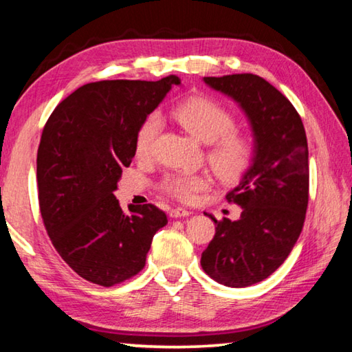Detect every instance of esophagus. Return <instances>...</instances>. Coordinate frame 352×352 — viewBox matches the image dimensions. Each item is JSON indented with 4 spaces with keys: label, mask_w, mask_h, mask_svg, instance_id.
I'll list each match as a JSON object with an SVG mask.
<instances>
[{
    "label": "esophagus",
    "mask_w": 352,
    "mask_h": 352,
    "mask_svg": "<svg viewBox=\"0 0 352 352\" xmlns=\"http://www.w3.org/2000/svg\"><path fill=\"white\" fill-rule=\"evenodd\" d=\"M169 216L172 219H178V217H188L190 216V212L188 210H184V208H174V210H170Z\"/></svg>",
    "instance_id": "34e87169"
}]
</instances>
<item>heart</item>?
Masks as SVG:
<instances>
[{"label":"heart","instance_id":"1","mask_svg":"<svg viewBox=\"0 0 352 352\" xmlns=\"http://www.w3.org/2000/svg\"><path fill=\"white\" fill-rule=\"evenodd\" d=\"M177 121L204 144H210L206 158L212 170L222 180H237L248 169L254 157V146L250 136L236 132V118L222 104L210 98H190L175 109ZM162 116L148 115L136 132L135 148L140 157L153 151L155 141L162 132ZM205 174H169L160 188L164 194L180 201H190L210 186Z\"/></svg>","mask_w":352,"mask_h":352}]
</instances>
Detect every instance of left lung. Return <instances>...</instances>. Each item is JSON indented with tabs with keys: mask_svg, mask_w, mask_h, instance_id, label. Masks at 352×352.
<instances>
[{
	"mask_svg": "<svg viewBox=\"0 0 352 352\" xmlns=\"http://www.w3.org/2000/svg\"><path fill=\"white\" fill-rule=\"evenodd\" d=\"M204 82L245 113L254 157L226 194L242 208L241 219L217 222L210 214L216 234L200 264L219 284L248 287L269 278L300 237L309 200L306 132L290 100L259 76L204 77Z\"/></svg>",
	"mask_w": 352,
	"mask_h": 352,
	"instance_id": "8db88e82",
	"label": "left lung"
}]
</instances>
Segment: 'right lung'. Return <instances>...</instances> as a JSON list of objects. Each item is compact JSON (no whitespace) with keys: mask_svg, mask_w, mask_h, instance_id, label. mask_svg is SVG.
<instances>
[{"mask_svg":"<svg viewBox=\"0 0 352 352\" xmlns=\"http://www.w3.org/2000/svg\"><path fill=\"white\" fill-rule=\"evenodd\" d=\"M174 85H182L177 76L87 83L47 119L37 153L40 212L52 245L87 281L110 287L135 276L168 223L152 204L129 205L126 214L113 192L141 122Z\"/></svg>","mask_w":352,"mask_h":352,"instance_id":"1","label":"right lung"}]
</instances>
